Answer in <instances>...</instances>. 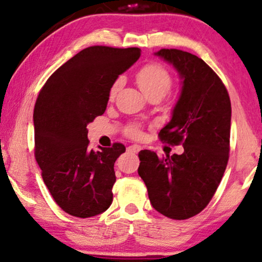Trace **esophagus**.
<instances>
[{
    "instance_id": "obj_1",
    "label": "esophagus",
    "mask_w": 262,
    "mask_h": 262,
    "mask_svg": "<svg viewBox=\"0 0 262 262\" xmlns=\"http://www.w3.org/2000/svg\"><path fill=\"white\" fill-rule=\"evenodd\" d=\"M128 152H130V153H138L140 149H141V146H139V145H132V146H129L128 147Z\"/></svg>"
}]
</instances>
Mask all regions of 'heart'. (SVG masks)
Returning <instances> with one entry per match:
<instances>
[{"instance_id": "b5f03b06", "label": "heart", "mask_w": 262, "mask_h": 262, "mask_svg": "<svg viewBox=\"0 0 262 262\" xmlns=\"http://www.w3.org/2000/svg\"><path fill=\"white\" fill-rule=\"evenodd\" d=\"M136 82H138L140 89H141L145 95L148 96L153 94H159L161 96L166 95L169 88L172 85V79L169 73L165 70L163 66L158 64H148L145 65L136 72ZM121 85V79H117L115 83L113 84L112 90H110V95L114 96ZM128 133L132 136H138L140 132L138 128L132 127L129 128Z\"/></svg>"}]
</instances>
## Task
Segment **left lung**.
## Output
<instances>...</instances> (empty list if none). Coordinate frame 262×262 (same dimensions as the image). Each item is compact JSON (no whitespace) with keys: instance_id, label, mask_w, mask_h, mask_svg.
Segmentation results:
<instances>
[{"instance_id":"1","label":"left lung","mask_w":262,"mask_h":262,"mask_svg":"<svg viewBox=\"0 0 262 262\" xmlns=\"http://www.w3.org/2000/svg\"><path fill=\"white\" fill-rule=\"evenodd\" d=\"M154 56L178 72L180 94L159 136L172 145L183 142V154L159 158L139 153V176L150 204L173 220L200 213L219 187L229 158L231 104L226 86L204 60L180 50L163 49Z\"/></svg>"}]
</instances>
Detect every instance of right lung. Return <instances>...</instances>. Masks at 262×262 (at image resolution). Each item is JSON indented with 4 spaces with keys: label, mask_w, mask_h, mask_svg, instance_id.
Instances as JSON below:
<instances>
[{
    "label": "right lung",
    "mask_w": 262,
    "mask_h": 262,
    "mask_svg": "<svg viewBox=\"0 0 262 262\" xmlns=\"http://www.w3.org/2000/svg\"><path fill=\"white\" fill-rule=\"evenodd\" d=\"M140 54L136 47H88L40 90L33 114L35 159L53 200L71 216L93 217L112 204L114 164L126 147L90 149L86 126L104 114L113 84Z\"/></svg>",
    "instance_id": "right-lung-1"
}]
</instances>
